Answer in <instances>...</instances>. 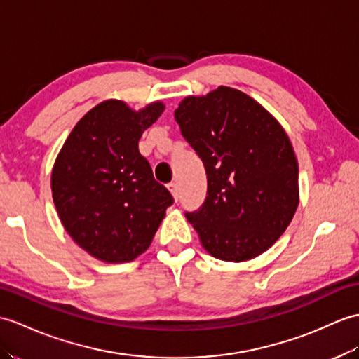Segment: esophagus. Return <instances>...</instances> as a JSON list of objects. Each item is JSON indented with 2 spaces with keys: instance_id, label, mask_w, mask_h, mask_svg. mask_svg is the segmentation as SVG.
<instances>
[{
  "instance_id": "34e87169",
  "label": "esophagus",
  "mask_w": 359,
  "mask_h": 359,
  "mask_svg": "<svg viewBox=\"0 0 359 359\" xmlns=\"http://www.w3.org/2000/svg\"><path fill=\"white\" fill-rule=\"evenodd\" d=\"M168 189L171 191V194H172V197H174V200H179V197H180V191H179V187H177V183H174V182H171V183H168Z\"/></svg>"
}]
</instances>
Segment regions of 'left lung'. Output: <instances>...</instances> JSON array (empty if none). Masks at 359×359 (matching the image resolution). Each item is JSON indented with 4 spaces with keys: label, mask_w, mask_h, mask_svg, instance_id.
<instances>
[{
    "label": "left lung",
    "mask_w": 359,
    "mask_h": 359,
    "mask_svg": "<svg viewBox=\"0 0 359 359\" xmlns=\"http://www.w3.org/2000/svg\"><path fill=\"white\" fill-rule=\"evenodd\" d=\"M174 118L206 171L205 202L185 214L203 248L226 262L268 251L289 226L299 197L286 131L251 96L223 86L185 97Z\"/></svg>",
    "instance_id": "8db88e82"
}]
</instances>
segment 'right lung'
Listing matches in <instances>:
<instances>
[{
  "instance_id": "1",
  "label": "right lung",
  "mask_w": 359,
  "mask_h": 359,
  "mask_svg": "<svg viewBox=\"0 0 359 359\" xmlns=\"http://www.w3.org/2000/svg\"><path fill=\"white\" fill-rule=\"evenodd\" d=\"M165 105L139 111L108 99L82 118L64 142L52 171L57 215L76 243L105 263L145 252L174 198L139 153V139Z\"/></svg>"
}]
</instances>
